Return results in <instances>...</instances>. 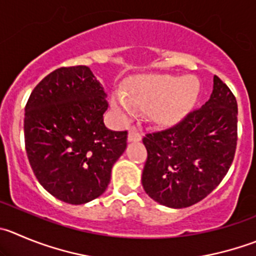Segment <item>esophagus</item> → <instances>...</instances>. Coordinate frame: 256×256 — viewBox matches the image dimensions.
I'll use <instances>...</instances> for the list:
<instances>
[{"label": "esophagus", "mask_w": 256, "mask_h": 256, "mask_svg": "<svg viewBox=\"0 0 256 256\" xmlns=\"http://www.w3.org/2000/svg\"><path fill=\"white\" fill-rule=\"evenodd\" d=\"M142 140V133L136 128H130V133H128V140L130 142H137V140Z\"/></svg>", "instance_id": "1"}]
</instances>
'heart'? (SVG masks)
I'll return each mask as SVG.
<instances>
[{
  "mask_svg": "<svg viewBox=\"0 0 256 256\" xmlns=\"http://www.w3.org/2000/svg\"><path fill=\"white\" fill-rule=\"evenodd\" d=\"M198 92V82L194 78L150 76L130 82L126 96L113 94L112 104L123 119L134 116L137 110H148L153 122L170 124L191 109Z\"/></svg>",
  "mask_w": 256,
  "mask_h": 256,
  "instance_id": "heart-1",
  "label": "heart"
}]
</instances>
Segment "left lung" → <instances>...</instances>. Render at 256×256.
I'll use <instances>...</instances> for the list:
<instances>
[{
    "label": "left lung",
    "instance_id": "obj_1",
    "mask_svg": "<svg viewBox=\"0 0 256 256\" xmlns=\"http://www.w3.org/2000/svg\"><path fill=\"white\" fill-rule=\"evenodd\" d=\"M238 103L228 85L214 76L210 99L174 126L146 134L142 184L156 202L184 208L220 184L235 156Z\"/></svg>",
    "mask_w": 256,
    "mask_h": 256
}]
</instances>
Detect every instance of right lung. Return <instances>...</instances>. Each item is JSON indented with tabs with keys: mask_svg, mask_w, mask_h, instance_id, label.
<instances>
[{
	"mask_svg": "<svg viewBox=\"0 0 256 256\" xmlns=\"http://www.w3.org/2000/svg\"><path fill=\"white\" fill-rule=\"evenodd\" d=\"M106 109L104 88L84 65L54 70L32 90L24 119L26 153L54 197L82 205L106 190L128 137L106 128Z\"/></svg>",
	"mask_w": 256,
	"mask_h": 256,
	"instance_id": "1",
	"label": "right lung"
}]
</instances>
